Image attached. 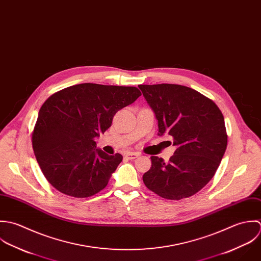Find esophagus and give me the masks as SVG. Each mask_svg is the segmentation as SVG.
<instances>
[{
  "mask_svg": "<svg viewBox=\"0 0 261 261\" xmlns=\"http://www.w3.org/2000/svg\"><path fill=\"white\" fill-rule=\"evenodd\" d=\"M125 156L127 157L128 159H135V158L140 156V153H138V152H127L125 154Z\"/></svg>",
  "mask_w": 261,
  "mask_h": 261,
  "instance_id": "34e87169",
  "label": "esophagus"
}]
</instances>
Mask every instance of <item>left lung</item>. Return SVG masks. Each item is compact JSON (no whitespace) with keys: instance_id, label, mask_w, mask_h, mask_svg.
I'll list each match as a JSON object with an SVG mask.
<instances>
[{"instance_id":"left-lung-1","label":"left lung","mask_w":261,"mask_h":261,"mask_svg":"<svg viewBox=\"0 0 261 261\" xmlns=\"http://www.w3.org/2000/svg\"><path fill=\"white\" fill-rule=\"evenodd\" d=\"M139 89L158 120V134L171 136L176 146L168 163L150 157L143 182L163 199L192 197L213 178L226 151L223 114L211 99L185 86L140 85Z\"/></svg>"}]
</instances>
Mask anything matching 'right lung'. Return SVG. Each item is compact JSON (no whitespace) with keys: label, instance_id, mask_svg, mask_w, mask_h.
<instances>
[{"label":"right lung","instance_id":"right-lung-1","mask_svg":"<svg viewBox=\"0 0 261 261\" xmlns=\"http://www.w3.org/2000/svg\"><path fill=\"white\" fill-rule=\"evenodd\" d=\"M141 96L135 87L80 84L51 95L41 106L32 132L36 160L60 193L89 198L108 185L123 156L96 149L115 114Z\"/></svg>","mask_w":261,"mask_h":261}]
</instances>
